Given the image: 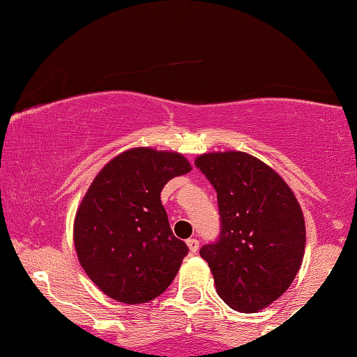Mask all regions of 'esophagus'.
<instances>
[{
  "mask_svg": "<svg viewBox=\"0 0 357 357\" xmlns=\"http://www.w3.org/2000/svg\"><path fill=\"white\" fill-rule=\"evenodd\" d=\"M187 245H188L190 253H197L198 252V247H199V242L197 241V238H188Z\"/></svg>",
  "mask_w": 357,
  "mask_h": 357,
  "instance_id": "1",
  "label": "esophagus"
}]
</instances>
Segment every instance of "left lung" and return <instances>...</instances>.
I'll use <instances>...</instances> for the list:
<instances>
[{
    "instance_id": "obj_1",
    "label": "left lung",
    "mask_w": 357,
    "mask_h": 357,
    "mask_svg": "<svg viewBox=\"0 0 357 357\" xmlns=\"http://www.w3.org/2000/svg\"><path fill=\"white\" fill-rule=\"evenodd\" d=\"M218 193L221 236L202 247L214 286L234 310L253 314L281 297L301 270L305 221L284 178L242 151L199 154Z\"/></svg>"
}]
</instances>
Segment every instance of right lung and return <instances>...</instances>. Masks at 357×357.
I'll use <instances>...</instances> for the list:
<instances>
[{
	"label": "right lung",
	"instance_id": "1",
	"mask_svg": "<svg viewBox=\"0 0 357 357\" xmlns=\"http://www.w3.org/2000/svg\"><path fill=\"white\" fill-rule=\"evenodd\" d=\"M192 170L185 155L131 148L109 160L79 203L73 241L91 281L123 304H143L167 289L188 253L169 226L160 192Z\"/></svg>",
	"mask_w": 357,
	"mask_h": 357
}]
</instances>
